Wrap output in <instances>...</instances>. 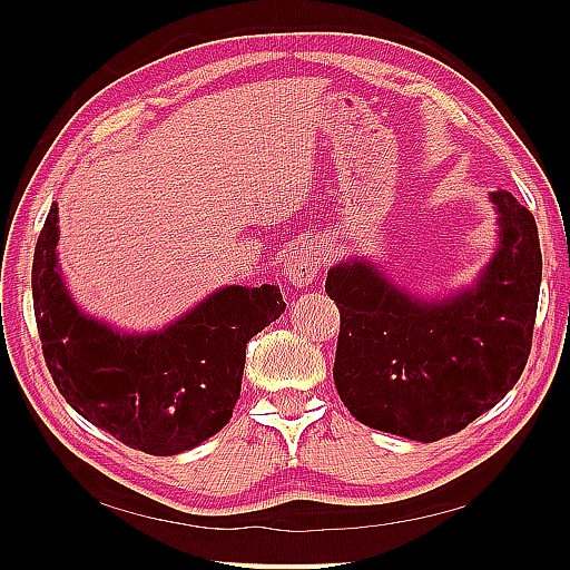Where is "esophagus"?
<instances>
[{"label": "esophagus", "mask_w": 570, "mask_h": 570, "mask_svg": "<svg viewBox=\"0 0 570 570\" xmlns=\"http://www.w3.org/2000/svg\"><path fill=\"white\" fill-rule=\"evenodd\" d=\"M323 247L321 243H295L292 247L285 249L283 254V275L292 287H306L312 285L316 275L321 273L323 266Z\"/></svg>", "instance_id": "34e87169"}]
</instances>
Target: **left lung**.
Returning a JSON list of instances; mask_svg holds the SVG:
<instances>
[{"mask_svg":"<svg viewBox=\"0 0 570 570\" xmlns=\"http://www.w3.org/2000/svg\"><path fill=\"white\" fill-rule=\"evenodd\" d=\"M490 199L497 252L450 297L411 295L358 256L327 271L325 292L340 308L333 377L356 421L438 442L502 402L521 377L542 283L540 237L511 193Z\"/></svg>","mask_w":570,"mask_h":570,"instance_id":"8db88e82","label":"left lung"}]
</instances>
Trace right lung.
Segmentation results:
<instances>
[{
  "label": "right lung",
  "instance_id": "add662e5",
  "mask_svg": "<svg viewBox=\"0 0 570 570\" xmlns=\"http://www.w3.org/2000/svg\"><path fill=\"white\" fill-rule=\"evenodd\" d=\"M59 206L32 258V306L63 400L118 442L154 456L216 435L239 400L247 342L281 318V287L226 285L161 331L120 333L80 312L59 268Z\"/></svg>",
  "mask_w": 570,
  "mask_h": 570
}]
</instances>
